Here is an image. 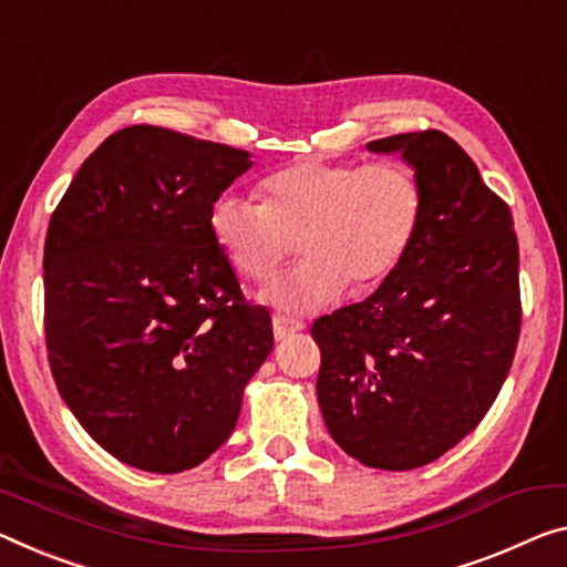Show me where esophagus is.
<instances>
[{
	"label": "esophagus",
	"instance_id": "34e87169",
	"mask_svg": "<svg viewBox=\"0 0 567 567\" xmlns=\"http://www.w3.org/2000/svg\"><path fill=\"white\" fill-rule=\"evenodd\" d=\"M303 321L289 317V313H274V334L276 339H286L291 337L293 332H301Z\"/></svg>",
	"mask_w": 567,
	"mask_h": 567
}]
</instances>
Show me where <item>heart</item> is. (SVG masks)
I'll return each instance as SVG.
<instances>
[{"label":"heart","mask_w":567,"mask_h":567,"mask_svg":"<svg viewBox=\"0 0 567 567\" xmlns=\"http://www.w3.org/2000/svg\"><path fill=\"white\" fill-rule=\"evenodd\" d=\"M260 203L225 195L210 233L233 271L266 284L299 238L301 260L268 286L289 311H317L352 281L368 289L395 271L421 228L423 189L403 162L303 159L258 185Z\"/></svg>","instance_id":"heart-1"}]
</instances>
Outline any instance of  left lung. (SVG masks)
<instances>
[{
	"label": "left lung",
	"mask_w": 567,
	"mask_h": 567,
	"mask_svg": "<svg viewBox=\"0 0 567 567\" xmlns=\"http://www.w3.org/2000/svg\"><path fill=\"white\" fill-rule=\"evenodd\" d=\"M423 189L421 228L380 289L311 324L317 398L337 446L408 472L466 439L507 380L522 327L512 210L449 134L374 138Z\"/></svg>",
	"instance_id": "left-lung-1"
}]
</instances>
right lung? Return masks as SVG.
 Returning <instances> with one entry per match:
<instances>
[{
  "label": "right lung",
  "mask_w": 567,
  "mask_h": 567,
  "mask_svg": "<svg viewBox=\"0 0 567 567\" xmlns=\"http://www.w3.org/2000/svg\"><path fill=\"white\" fill-rule=\"evenodd\" d=\"M248 152L138 124L95 150L52 210L45 344L60 398L111 456L152 474L210 458L274 350L210 233Z\"/></svg>",
  "instance_id": "add662e5"
}]
</instances>
